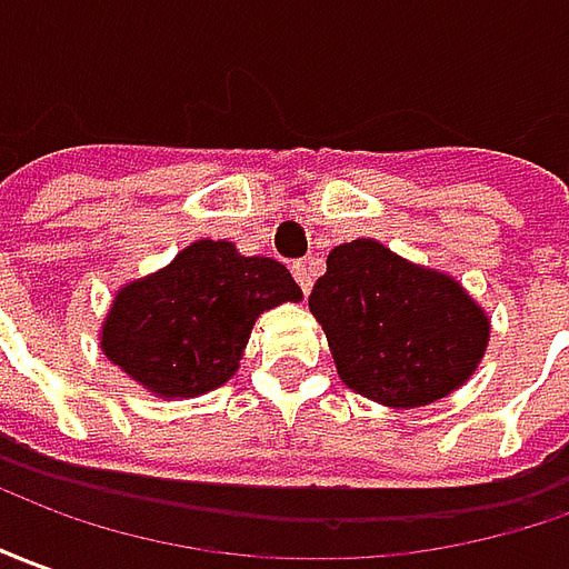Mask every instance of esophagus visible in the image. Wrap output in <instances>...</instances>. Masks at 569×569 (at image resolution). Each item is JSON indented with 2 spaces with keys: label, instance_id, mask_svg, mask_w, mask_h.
<instances>
[{
  "label": "esophagus",
  "instance_id": "1",
  "mask_svg": "<svg viewBox=\"0 0 569 569\" xmlns=\"http://www.w3.org/2000/svg\"><path fill=\"white\" fill-rule=\"evenodd\" d=\"M291 272H293V278H297V284H300V291L303 293L312 291V269H309L307 262H293Z\"/></svg>",
  "mask_w": 569,
  "mask_h": 569
}]
</instances>
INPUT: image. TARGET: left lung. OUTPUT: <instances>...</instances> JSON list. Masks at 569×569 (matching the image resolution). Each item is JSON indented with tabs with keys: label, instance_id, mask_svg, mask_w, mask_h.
<instances>
[{
	"label": "left lung",
	"instance_id": "1",
	"mask_svg": "<svg viewBox=\"0 0 569 569\" xmlns=\"http://www.w3.org/2000/svg\"><path fill=\"white\" fill-rule=\"evenodd\" d=\"M343 383L381 406L449 397L483 359L489 322L461 284L359 238L328 253L309 293Z\"/></svg>",
	"mask_w": 569,
	"mask_h": 569
}]
</instances>
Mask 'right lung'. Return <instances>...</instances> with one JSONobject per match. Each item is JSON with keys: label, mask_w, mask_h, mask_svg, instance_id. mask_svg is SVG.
Wrapping results in <instances>:
<instances>
[{"label": "right lung", "mask_w": 569, "mask_h": 569, "mask_svg": "<svg viewBox=\"0 0 569 569\" xmlns=\"http://www.w3.org/2000/svg\"><path fill=\"white\" fill-rule=\"evenodd\" d=\"M300 297L278 260L241 257L229 241H194L167 269L117 293L101 350L158 397H198L238 371L262 309Z\"/></svg>", "instance_id": "1"}]
</instances>
